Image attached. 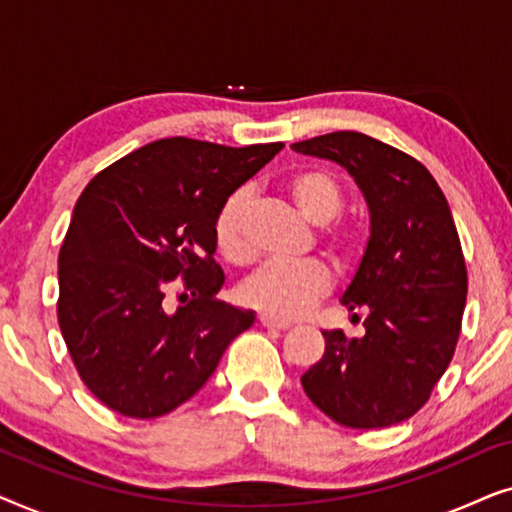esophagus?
<instances>
[{"mask_svg": "<svg viewBox=\"0 0 512 512\" xmlns=\"http://www.w3.org/2000/svg\"><path fill=\"white\" fill-rule=\"evenodd\" d=\"M258 324H261L263 328H270V331H286V328H291L289 321L272 319V317H268V314H261V317H258Z\"/></svg>", "mask_w": 512, "mask_h": 512, "instance_id": "esophagus-1", "label": "esophagus"}]
</instances>
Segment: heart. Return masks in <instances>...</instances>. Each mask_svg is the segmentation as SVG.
<instances>
[{
  "mask_svg": "<svg viewBox=\"0 0 512 512\" xmlns=\"http://www.w3.org/2000/svg\"><path fill=\"white\" fill-rule=\"evenodd\" d=\"M286 191L307 219L317 226L335 221L345 207L347 193L340 177L328 167L310 165L293 172L286 179ZM249 205L251 198L244 188H237L223 200L214 219V242L223 258L244 265L254 258V244L249 237ZM324 242L340 256L356 251V235L342 226H328ZM333 275L324 263H265L254 277L242 284V300L254 310L272 319L291 321L310 312L331 291Z\"/></svg>",
  "mask_w": 512,
  "mask_h": 512,
  "instance_id": "1",
  "label": "heart"
}]
</instances>
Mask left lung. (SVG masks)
<instances>
[{
    "mask_svg": "<svg viewBox=\"0 0 512 512\" xmlns=\"http://www.w3.org/2000/svg\"><path fill=\"white\" fill-rule=\"evenodd\" d=\"M291 149L340 163L370 209L366 254L342 296L366 312V335L324 331V356L300 377L305 394L349 429L405 422L429 401L461 333L468 275L450 205L419 160L363 132Z\"/></svg>",
    "mask_w": 512,
    "mask_h": 512,
    "instance_id": "obj_1",
    "label": "left lung"
}]
</instances>
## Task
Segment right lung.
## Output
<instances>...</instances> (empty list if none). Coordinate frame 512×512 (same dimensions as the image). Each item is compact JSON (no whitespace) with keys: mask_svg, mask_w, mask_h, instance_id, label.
<instances>
[{"mask_svg":"<svg viewBox=\"0 0 512 512\" xmlns=\"http://www.w3.org/2000/svg\"><path fill=\"white\" fill-rule=\"evenodd\" d=\"M282 142L158 139L104 167L58 256V324L76 373L118 415L163 417L198 394L254 312L216 298L214 219ZM181 288L177 311L167 290Z\"/></svg>","mask_w":512,"mask_h":512,"instance_id":"right-lung-1","label":"right lung"}]
</instances>
